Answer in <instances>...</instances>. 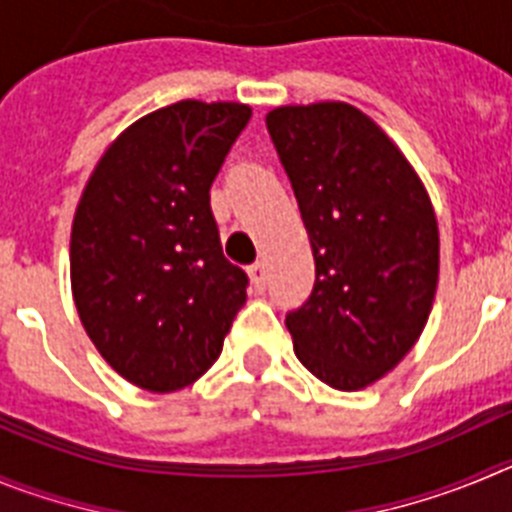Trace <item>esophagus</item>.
<instances>
[{
	"label": "esophagus",
	"mask_w": 512,
	"mask_h": 512,
	"mask_svg": "<svg viewBox=\"0 0 512 512\" xmlns=\"http://www.w3.org/2000/svg\"><path fill=\"white\" fill-rule=\"evenodd\" d=\"M248 277H251V284H253V289H256V292H264L266 279H269L264 261H256V264L248 266Z\"/></svg>",
	"instance_id": "esophagus-1"
}]
</instances>
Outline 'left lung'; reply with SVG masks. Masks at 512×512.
I'll return each mask as SVG.
<instances>
[{
  "mask_svg": "<svg viewBox=\"0 0 512 512\" xmlns=\"http://www.w3.org/2000/svg\"><path fill=\"white\" fill-rule=\"evenodd\" d=\"M266 130L315 256V287L287 312L295 354L336 390L395 369L431 315L438 225L413 166L343 102L279 107Z\"/></svg>",
  "mask_w": 512,
  "mask_h": 512,
  "instance_id": "obj_1",
  "label": "left lung"
}]
</instances>
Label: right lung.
Returning <instances> with one entry per match:
<instances>
[{
  "label": "right lung",
  "mask_w": 512,
  "mask_h": 512,
  "mask_svg": "<svg viewBox=\"0 0 512 512\" xmlns=\"http://www.w3.org/2000/svg\"><path fill=\"white\" fill-rule=\"evenodd\" d=\"M251 107L184 99L107 148L76 207L71 289L104 361L148 392L200 379L248 277L223 256L210 187Z\"/></svg>",
  "instance_id": "1"
}]
</instances>
